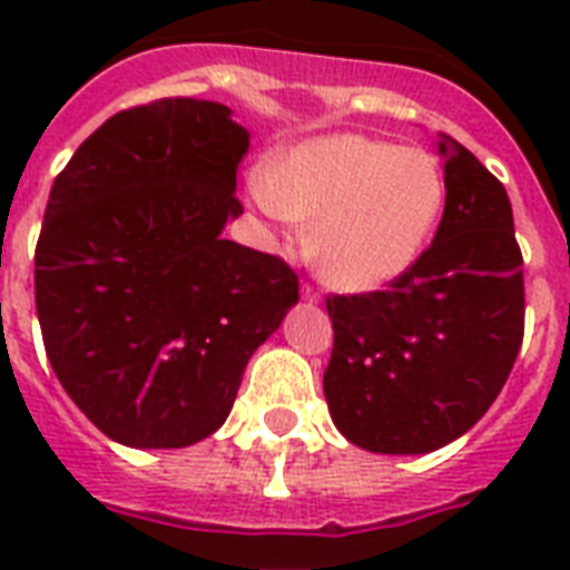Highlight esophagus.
<instances>
[{
	"instance_id": "esophagus-1",
	"label": "esophagus",
	"mask_w": 570,
	"mask_h": 570,
	"mask_svg": "<svg viewBox=\"0 0 570 570\" xmlns=\"http://www.w3.org/2000/svg\"><path fill=\"white\" fill-rule=\"evenodd\" d=\"M302 298L304 302H311V304H316L322 298V293L320 289H316V286L313 284H302Z\"/></svg>"
}]
</instances>
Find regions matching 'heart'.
<instances>
[{
    "label": "heart",
    "mask_w": 570,
    "mask_h": 570,
    "mask_svg": "<svg viewBox=\"0 0 570 570\" xmlns=\"http://www.w3.org/2000/svg\"><path fill=\"white\" fill-rule=\"evenodd\" d=\"M259 206L289 233L313 227V259L334 286L379 289L414 266L441 218L446 183L423 147L325 136L254 177Z\"/></svg>",
    "instance_id": "obj_1"
}]
</instances>
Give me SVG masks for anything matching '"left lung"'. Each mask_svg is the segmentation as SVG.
Listing matches in <instances>:
<instances>
[{"mask_svg":"<svg viewBox=\"0 0 570 570\" xmlns=\"http://www.w3.org/2000/svg\"><path fill=\"white\" fill-rule=\"evenodd\" d=\"M446 204L432 245L387 289L328 295L322 379L348 441L416 455L473 429L523 343V257L503 183L438 132Z\"/></svg>","mask_w":570,"mask_h":570,"instance_id":"left-lung-1","label":"left lung"}]
</instances>
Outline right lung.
I'll return each mask as SVG.
<instances>
[{
    "label": "right lung",
    "instance_id": "add662e5",
    "mask_svg": "<svg viewBox=\"0 0 570 570\" xmlns=\"http://www.w3.org/2000/svg\"><path fill=\"white\" fill-rule=\"evenodd\" d=\"M248 145L222 102L165 97L111 115L52 183L35 248L40 334L67 396L111 441L209 438L298 302L289 263L222 239Z\"/></svg>",
    "mask_w": 570,
    "mask_h": 570
}]
</instances>
